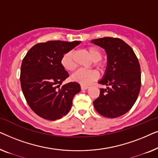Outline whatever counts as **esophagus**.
Returning a JSON list of instances; mask_svg holds the SVG:
<instances>
[{
	"label": "esophagus",
	"instance_id": "esophagus-1",
	"mask_svg": "<svg viewBox=\"0 0 158 158\" xmlns=\"http://www.w3.org/2000/svg\"><path fill=\"white\" fill-rule=\"evenodd\" d=\"M81 89L82 90H86V89H88V86H87V85H81Z\"/></svg>",
	"mask_w": 158,
	"mask_h": 158
}]
</instances>
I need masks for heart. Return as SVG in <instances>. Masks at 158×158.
Listing matches in <instances>:
<instances>
[{
	"mask_svg": "<svg viewBox=\"0 0 158 158\" xmlns=\"http://www.w3.org/2000/svg\"><path fill=\"white\" fill-rule=\"evenodd\" d=\"M86 50L94 61L96 62V65L100 70H102L104 64L101 61L102 59L103 53L100 49L94 46H89L86 48ZM60 63L62 66L68 71H73L76 68V64L74 59V52L70 50L67 52L62 56L60 60ZM98 77V73L96 70H83L80 69L77 70L72 75V80L73 81L77 82L82 85H88Z\"/></svg>",
	"mask_w": 158,
	"mask_h": 158,
	"instance_id": "heart-1",
	"label": "heart"
}]
</instances>
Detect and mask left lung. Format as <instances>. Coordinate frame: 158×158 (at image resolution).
I'll return each mask as SVG.
<instances>
[{"instance_id":"1","label":"left lung","mask_w":158,"mask_h":158,"mask_svg":"<svg viewBox=\"0 0 158 158\" xmlns=\"http://www.w3.org/2000/svg\"><path fill=\"white\" fill-rule=\"evenodd\" d=\"M106 50L108 62L104 77L98 82L106 85L94 101L98 114L116 118L128 112L137 101L141 88L140 65L131 47L118 38L103 37L92 40Z\"/></svg>"}]
</instances>
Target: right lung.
I'll use <instances>...</instances> for the list:
<instances>
[{"mask_svg": "<svg viewBox=\"0 0 158 158\" xmlns=\"http://www.w3.org/2000/svg\"><path fill=\"white\" fill-rule=\"evenodd\" d=\"M80 43L59 40L39 43L23 59L20 81L23 96L32 111L44 119L55 121L65 116L72 107L73 97L81 91L76 82L60 88L69 77L60 63L62 56Z\"/></svg>", "mask_w": 158, "mask_h": 158, "instance_id": "obj_1", "label": "right lung"}]
</instances>
